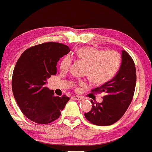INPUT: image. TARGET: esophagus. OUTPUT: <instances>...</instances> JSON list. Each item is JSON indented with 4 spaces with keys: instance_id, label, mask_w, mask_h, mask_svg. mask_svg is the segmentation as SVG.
<instances>
[{
    "instance_id": "esophagus-1",
    "label": "esophagus",
    "mask_w": 152,
    "mask_h": 152,
    "mask_svg": "<svg viewBox=\"0 0 152 152\" xmlns=\"http://www.w3.org/2000/svg\"><path fill=\"white\" fill-rule=\"evenodd\" d=\"M73 98H74L75 99V100H83V98H82V97H80V96H77V95H75V96H74L73 97Z\"/></svg>"
}]
</instances>
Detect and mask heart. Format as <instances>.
<instances>
[{"label":"heart","mask_w":152,"mask_h":152,"mask_svg":"<svg viewBox=\"0 0 152 152\" xmlns=\"http://www.w3.org/2000/svg\"><path fill=\"white\" fill-rule=\"evenodd\" d=\"M76 57L80 61L86 63L85 75L93 83L104 84L113 77L120 66L121 59L118 53L114 50L103 51L95 47H83L77 51ZM71 58L66 56L61 61L59 68L66 72L71 66ZM78 89L75 83L72 84ZM77 85L83 86L85 83L80 80Z\"/></svg>","instance_id":"heart-1"}]
</instances>
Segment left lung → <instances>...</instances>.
<instances>
[{
    "label": "left lung",
    "mask_w": 152,
    "mask_h": 152,
    "mask_svg": "<svg viewBox=\"0 0 152 152\" xmlns=\"http://www.w3.org/2000/svg\"><path fill=\"white\" fill-rule=\"evenodd\" d=\"M136 83L134 60L125 50L122 51V63L115 77L91 91L103 93V102L94 103L85 116L88 121L97 126H110L124 115L134 97Z\"/></svg>",
    "instance_id": "8db88e82"
}]
</instances>
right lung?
<instances>
[{
	"label": "right lung",
	"instance_id": "1",
	"mask_svg": "<svg viewBox=\"0 0 152 152\" xmlns=\"http://www.w3.org/2000/svg\"><path fill=\"white\" fill-rule=\"evenodd\" d=\"M70 52L65 44L46 42L30 47L21 54L12 76V90L26 117L39 124L53 122L60 116L69 98L54 95L46 85L57 74V64Z\"/></svg>",
	"mask_w": 152,
	"mask_h": 152
}]
</instances>
